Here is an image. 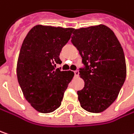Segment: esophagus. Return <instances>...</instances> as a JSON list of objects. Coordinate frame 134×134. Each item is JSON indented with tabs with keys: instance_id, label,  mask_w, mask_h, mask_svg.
<instances>
[{
	"instance_id": "34e87169",
	"label": "esophagus",
	"mask_w": 134,
	"mask_h": 134,
	"mask_svg": "<svg viewBox=\"0 0 134 134\" xmlns=\"http://www.w3.org/2000/svg\"><path fill=\"white\" fill-rule=\"evenodd\" d=\"M74 74H75V77H77L78 75H79V71H74Z\"/></svg>"
}]
</instances>
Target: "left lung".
<instances>
[{
  "label": "left lung",
  "instance_id": "left-lung-1",
  "mask_svg": "<svg viewBox=\"0 0 134 134\" xmlns=\"http://www.w3.org/2000/svg\"><path fill=\"white\" fill-rule=\"evenodd\" d=\"M74 30L71 43L85 65L79 71L84 87L77 91L78 100L87 111L103 112L117 99L124 83V50L113 31L105 25Z\"/></svg>",
  "mask_w": 134,
  "mask_h": 134
}]
</instances>
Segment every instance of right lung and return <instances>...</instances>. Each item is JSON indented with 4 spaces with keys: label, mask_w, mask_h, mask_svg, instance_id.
I'll use <instances>...</instances> for the list:
<instances>
[{
    "label": "right lung",
    "mask_w": 134,
    "mask_h": 134,
    "mask_svg": "<svg viewBox=\"0 0 134 134\" xmlns=\"http://www.w3.org/2000/svg\"><path fill=\"white\" fill-rule=\"evenodd\" d=\"M74 29L37 25L25 37L18 57V82L25 99L41 113L58 109L74 77L71 71L55 69L59 53Z\"/></svg>",
    "instance_id": "obj_1"
}]
</instances>
